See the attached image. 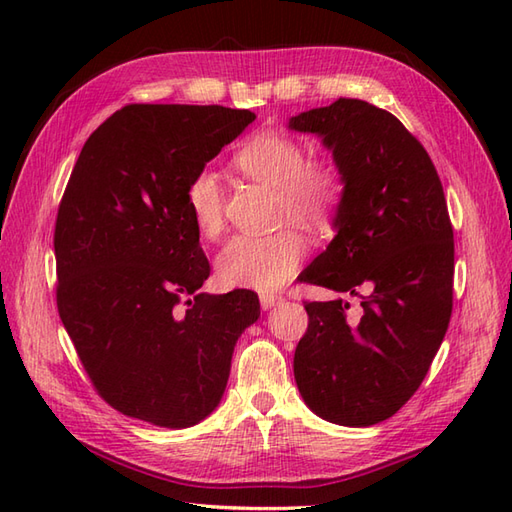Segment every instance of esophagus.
I'll return each instance as SVG.
<instances>
[{
	"label": "esophagus",
	"instance_id": "obj_1",
	"mask_svg": "<svg viewBox=\"0 0 512 512\" xmlns=\"http://www.w3.org/2000/svg\"><path fill=\"white\" fill-rule=\"evenodd\" d=\"M279 301H281V297H279V295H268V292H266V295L259 297V303H262V308H264V310L275 308Z\"/></svg>",
	"mask_w": 512,
	"mask_h": 512
}]
</instances>
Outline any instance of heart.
Masks as SVG:
<instances>
[{
  "instance_id": "1",
  "label": "heart",
  "mask_w": 512,
  "mask_h": 512,
  "mask_svg": "<svg viewBox=\"0 0 512 512\" xmlns=\"http://www.w3.org/2000/svg\"><path fill=\"white\" fill-rule=\"evenodd\" d=\"M233 165L246 178L277 191L279 211L292 222L325 231L330 228L345 193L341 169L332 160H308L295 138L277 132L250 136L235 151ZM187 206L206 239L222 233V187L213 171L195 173L187 189ZM306 239L295 228L270 235H239L217 257V277L228 288L273 292L297 273Z\"/></svg>"
}]
</instances>
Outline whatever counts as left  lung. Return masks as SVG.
Masks as SVG:
<instances>
[{"mask_svg": "<svg viewBox=\"0 0 512 512\" xmlns=\"http://www.w3.org/2000/svg\"><path fill=\"white\" fill-rule=\"evenodd\" d=\"M321 138L345 193L334 239L301 281L361 299L310 301L295 380L319 418L343 427L383 422L416 394L453 308V228L427 151L394 114L339 99L288 121Z\"/></svg>", "mask_w": 512, "mask_h": 512, "instance_id": "1", "label": "left lung"}]
</instances>
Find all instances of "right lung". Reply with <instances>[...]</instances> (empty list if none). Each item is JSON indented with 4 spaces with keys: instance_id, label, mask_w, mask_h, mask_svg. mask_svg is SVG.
<instances>
[{
    "instance_id": "add662e5",
    "label": "right lung",
    "mask_w": 512,
    "mask_h": 512,
    "mask_svg": "<svg viewBox=\"0 0 512 512\" xmlns=\"http://www.w3.org/2000/svg\"><path fill=\"white\" fill-rule=\"evenodd\" d=\"M222 105H127L83 145L54 228L57 306L85 372L129 418L187 429L224 396L250 290L200 292L195 173L255 121Z\"/></svg>"
}]
</instances>
